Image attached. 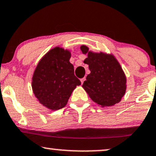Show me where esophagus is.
<instances>
[{"instance_id":"34e87169","label":"esophagus","mask_w":156,"mask_h":156,"mask_svg":"<svg viewBox=\"0 0 156 156\" xmlns=\"http://www.w3.org/2000/svg\"><path fill=\"white\" fill-rule=\"evenodd\" d=\"M86 80V78L85 77H84V78H81V79H80V82H81V83L83 84V82H84V80Z\"/></svg>"}]
</instances>
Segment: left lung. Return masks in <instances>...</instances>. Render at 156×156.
Listing matches in <instances>:
<instances>
[{
	"mask_svg": "<svg viewBox=\"0 0 156 156\" xmlns=\"http://www.w3.org/2000/svg\"><path fill=\"white\" fill-rule=\"evenodd\" d=\"M83 54H87L83 62L89 65L91 73L82 87L94 102L102 107L119 103L126 89V78L121 65L112 54L94 53L86 46H80Z\"/></svg>",
	"mask_w": 156,
	"mask_h": 156,
	"instance_id": "1",
	"label": "left lung"
}]
</instances>
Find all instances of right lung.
Returning a JSON list of instances; mask_svg holds the SVG:
<instances>
[{"mask_svg":"<svg viewBox=\"0 0 156 156\" xmlns=\"http://www.w3.org/2000/svg\"><path fill=\"white\" fill-rule=\"evenodd\" d=\"M70 57V51L52 48L40 60L33 73V93L41 104L51 110L66 105L73 90L81 83L75 76Z\"/></svg>","mask_w":156,"mask_h":156,"instance_id":"right-lung-1","label":"right lung"}]
</instances>
